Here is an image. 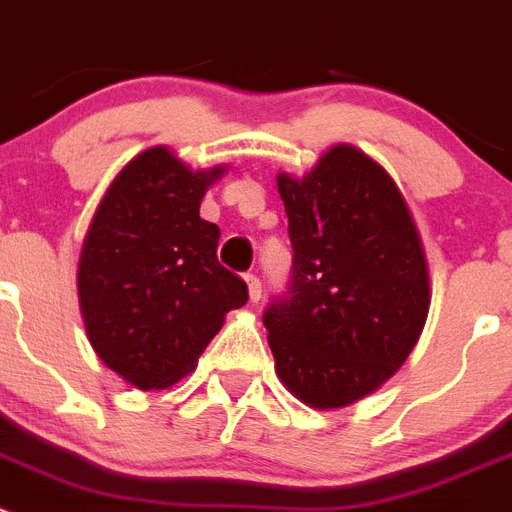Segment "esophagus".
<instances>
[{
    "label": "esophagus",
    "mask_w": 512,
    "mask_h": 512,
    "mask_svg": "<svg viewBox=\"0 0 512 512\" xmlns=\"http://www.w3.org/2000/svg\"><path fill=\"white\" fill-rule=\"evenodd\" d=\"M246 284H248V300L259 302L261 300V282L256 274H246Z\"/></svg>",
    "instance_id": "34e87169"
}]
</instances>
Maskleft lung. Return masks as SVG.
Masks as SVG:
<instances>
[{
    "label": "left lung",
    "mask_w": 512,
    "mask_h": 512,
    "mask_svg": "<svg viewBox=\"0 0 512 512\" xmlns=\"http://www.w3.org/2000/svg\"><path fill=\"white\" fill-rule=\"evenodd\" d=\"M292 277L264 312L274 369L310 408L379 390L423 333L431 282L418 228L392 176L333 146L302 179L277 176Z\"/></svg>",
    "instance_id": "left-lung-1"
}]
</instances>
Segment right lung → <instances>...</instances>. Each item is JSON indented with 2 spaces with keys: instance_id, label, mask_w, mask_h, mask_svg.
<instances>
[{
  "instance_id": "1",
  "label": "right lung",
  "mask_w": 512,
  "mask_h": 512,
  "mask_svg": "<svg viewBox=\"0 0 512 512\" xmlns=\"http://www.w3.org/2000/svg\"><path fill=\"white\" fill-rule=\"evenodd\" d=\"M225 166L192 171L166 146L138 153L104 192L76 287L99 359L138 390L189 374L248 287L217 261L220 228L200 217Z\"/></svg>"
}]
</instances>
